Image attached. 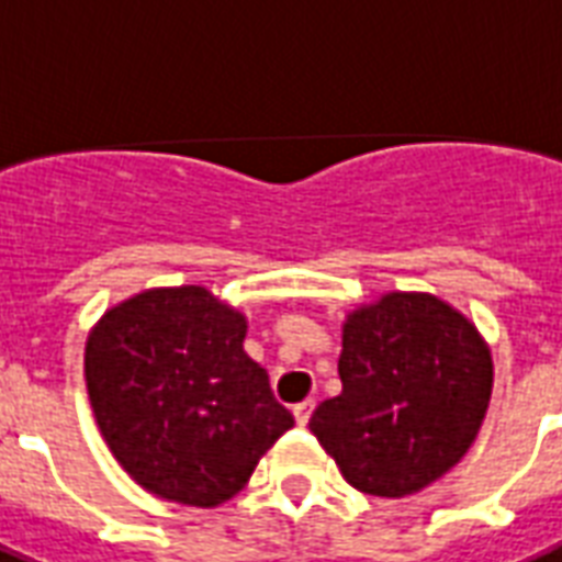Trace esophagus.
Returning <instances> with one entry per match:
<instances>
[{
  "label": "esophagus",
  "instance_id": "1",
  "mask_svg": "<svg viewBox=\"0 0 562 562\" xmlns=\"http://www.w3.org/2000/svg\"><path fill=\"white\" fill-rule=\"evenodd\" d=\"M311 413H313V402L295 404V407H293L295 425H299V428H304V425H307V422H311Z\"/></svg>",
  "mask_w": 562,
  "mask_h": 562
}]
</instances>
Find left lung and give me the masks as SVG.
<instances>
[{
    "label": "left lung",
    "instance_id": "left-lung-1",
    "mask_svg": "<svg viewBox=\"0 0 562 562\" xmlns=\"http://www.w3.org/2000/svg\"><path fill=\"white\" fill-rule=\"evenodd\" d=\"M342 393L311 416L313 437L355 490L404 498L454 469L493 395L490 346L430 293H384L342 322Z\"/></svg>",
    "mask_w": 562,
    "mask_h": 562
}]
</instances>
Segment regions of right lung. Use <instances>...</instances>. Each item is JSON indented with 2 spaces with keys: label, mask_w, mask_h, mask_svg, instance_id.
I'll return each mask as SVG.
<instances>
[{
  "label": "right lung",
  "mask_w": 562,
  "mask_h": 562,
  "mask_svg": "<svg viewBox=\"0 0 562 562\" xmlns=\"http://www.w3.org/2000/svg\"><path fill=\"white\" fill-rule=\"evenodd\" d=\"M249 322L204 286H151L93 325L85 378L95 425L158 498L220 507L293 428L267 369L243 351Z\"/></svg>",
  "instance_id": "add662e5"
}]
</instances>
